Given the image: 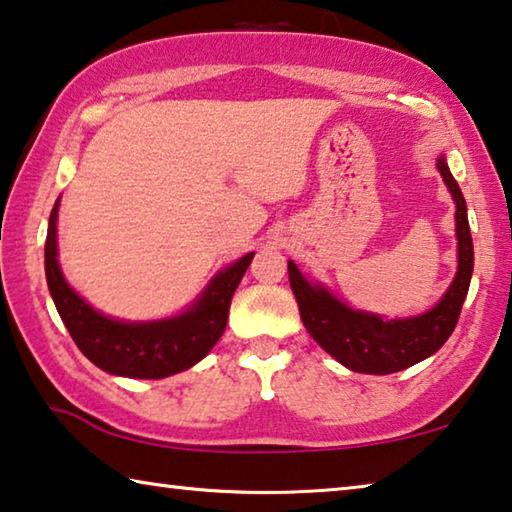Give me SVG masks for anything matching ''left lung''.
I'll use <instances>...</instances> for the list:
<instances>
[{"mask_svg": "<svg viewBox=\"0 0 512 512\" xmlns=\"http://www.w3.org/2000/svg\"><path fill=\"white\" fill-rule=\"evenodd\" d=\"M436 167L456 203V275L445 296L429 311L406 318H384L352 309L320 282H309L289 259V282L300 318L320 348L345 368L366 375H391L424 361L443 348L461 316L474 271V246L461 187L447 167L445 155Z\"/></svg>", "mask_w": 512, "mask_h": 512, "instance_id": "obj_1", "label": "left lung"}]
</instances>
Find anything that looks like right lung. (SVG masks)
<instances>
[{"label":"right lung","mask_w":512,"mask_h":512,"mask_svg":"<svg viewBox=\"0 0 512 512\" xmlns=\"http://www.w3.org/2000/svg\"><path fill=\"white\" fill-rule=\"evenodd\" d=\"M58 207L49 216L45 244L47 287L74 343L94 366L117 377L164 379L196 366L228 323L230 300L255 253L221 268L198 298L176 316L121 320L101 314L65 280L58 264Z\"/></svg>","instance_id":"right-lung-1"}]
</instances>
